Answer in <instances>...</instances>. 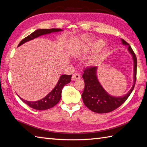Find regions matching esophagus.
<instances>
[{"instance_id": "1", "label": "esophagus", "mask_w": 147, "mask_h": 147, "mask_svg": "<svg viewBox=\"0 0 147 147\" xmlns=\"http://www.w3.org/2000/svg\"><path fill=\"white\" fill-rule=\"evenodd\" d=\"M80 78H81L80 74L78 73H74L73 74V76H72V80L74 81V80H79Z\"/></svg>"}]
</instances>
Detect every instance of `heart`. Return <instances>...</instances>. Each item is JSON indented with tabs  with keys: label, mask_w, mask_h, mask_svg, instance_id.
<instances>
[{
	"label": "heart",
	"mask_w": 147,
	"mask_h": 147,
	"mask_svg": "<svg viewBox=\"0 0 147 147\" xmlns=\"http://www.w3.org/2000/svg\"><path fill=\"white\" fill-rule=\"evenodd\" d=\"M105 42L101 39H98L96 40L88 42L87 44H86V45H85L84 47L82 50H77L74 51V54L88 55L99 49V50L97 51V52L87 62V64L89 65H97L98 63H100L103 59V58L106 54L107 50L101 49V48H102L105 46Z\"/></svg>",
	"instance_id": "heart-1"
}]
</instances>
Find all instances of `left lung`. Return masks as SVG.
I'll return each mask as SVG.
<instances>
[{
	"label": "left lung",
	"mask_w": 147,
	"mask_h": 147,
	"mask_svg": "<svg viewBox=\"0 0 147 147\" xmlns=\"http://www.w3.org/2000/svg\"><path fill=\"white\" fill-rule=\"evenodd\" d=\"M122 44L128 46V50L132 55L134 61V84L126 94L120 97L111 96L101 86L97 77V67L85 69L82 78L84 80L85 87L82 97L85 106L96 113H108L121 106L127 100L134 89L136 80L137 58L130 45L121 39Z\"/></svg>",
	"instance_id": "left-lung-1"
}]
</instances>
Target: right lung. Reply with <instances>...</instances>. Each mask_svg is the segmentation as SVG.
Instances as JSON below:
<instances>
[{
    "mask_svg": "<svg viewBox=\"0 0 147 147\" xmlns=\"http://www.w3.org/2000/svg\"><path fill=\"white\" fill-rule=\"evenodd\" d=\"M63 30L61 29H36V31L33 32L29 36L26 37L24 38L22 41H21L18 46H21L25 42H27L29 40H31L35 38H37L41 35H44V34H50L51 33H57V32L62 31ZM71 76L72 75H66V74H63L59 78L58 83L56 85L54 89H53L51 91L49 94H48L46 97L42 98V100H40L36 101H29L27 100H23L22 98H20V100L24 101L26 104L30 107L33 108L36 110L39 111H44L49 109L50 108H52L53 107L57 105V104L59 102L60 100L61 96H62V90L63 87L65 86L66 84H69L71 80Z\"/></svg>",
    "mask_w": 147,
    "mask_h": 147,
    "instance_id": "add662e5",
    "label": "right lung"
}]
</instances>
